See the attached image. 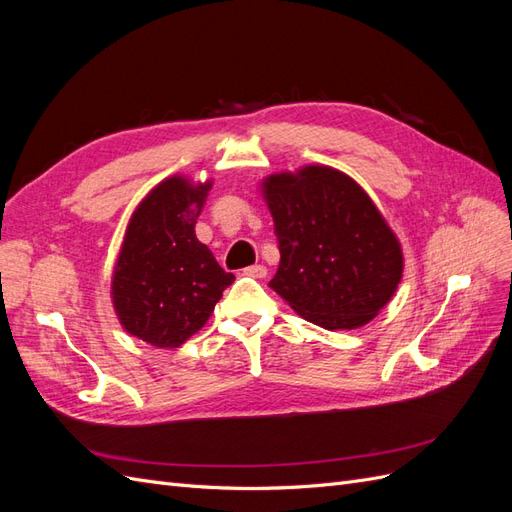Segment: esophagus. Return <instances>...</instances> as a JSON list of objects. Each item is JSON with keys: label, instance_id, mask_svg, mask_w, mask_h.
Segmentation results:
<instances>
[{"label": "esophagus", "instance_id": "esophagus-1", "mask_svg": "<svg viewBox=\"0 0 512 512\" xmlns=\"http://www.w3.org/2000/svg\"><path fill=\"white\" fill-rule=\"evenodd\" d=\"M243 273L250 275V277H258V280H262V277H267V267H265V265H252V267H247Z\"/></svg>", "mask_w": 512, "mask_h": 512}]
</instances>
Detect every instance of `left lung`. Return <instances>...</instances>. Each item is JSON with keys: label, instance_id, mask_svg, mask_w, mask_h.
I'll list each match as a JSON object with an SVG mask.
<instances>
[{"label": "left lung", "instance_id": "left-lung-1", "mask_svg": "<svg viewBox=\"0 0 512 512\" xmlns=\"http://www.w3.org/2000/svg\"><path fill=\"white\" fill-rule=\"evenodd\" d=\"M280 267L269 286L305 320L356 329L391 301L404 271L399 241L363 188L329 166L271 175Z\"/></svg>", "mask_w": 512, "mask_h": 512}]
</instances>
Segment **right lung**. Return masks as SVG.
I'll list each match as a JSON object with an SVG mask.
<instances>
[{"instance_id": "right-lung-1", "label": "right lung", "mask_w": 512, "mask_h": 512, "mask_svg": "<svg viewBox=\"0 0 512 512\" xmlns=\"http://www.w3.org/2000/svg\"><path fill=\"white\" fill-rule=\"evenodd\" d=\"M211 181L170 177L134 211L115 265L113 303L130 335L177 348L205 327L222 292L235 282L196 239Z\"/></svg>"}]
</instances>
